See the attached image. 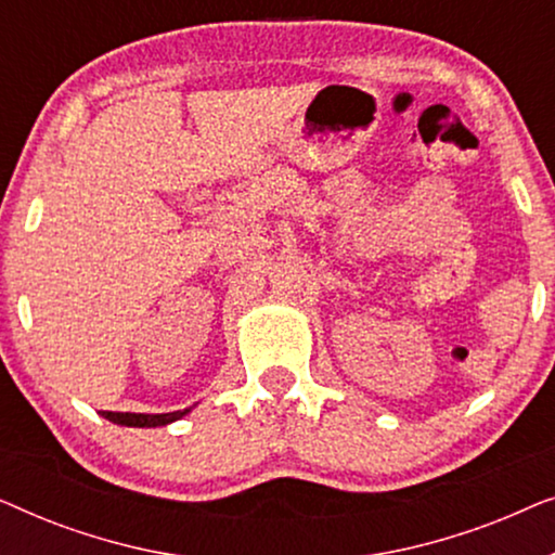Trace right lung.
I'll use <instances>...</instances> for the list:
<instances>
[{"label": "right lung", "mask_w": 555, "mask_h": 555, "mask_svg": "<svg viewBox=\"0 0 555 555\" xmlns=\"http://www.w3.org/2000/svg\"><path fill=\"white\" fill-rule=\"evenodd\" d=\"M189 412H169V414H131V412H103L105 420H111L113 424H124V427H164V424L177 422Z\"/></svg>", "instance_id": "right-lung-1"}]
</instances>
